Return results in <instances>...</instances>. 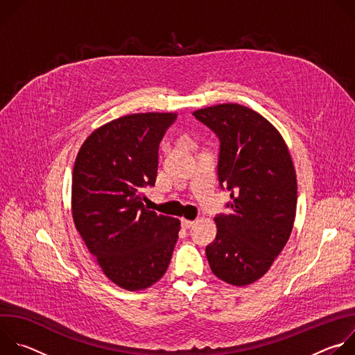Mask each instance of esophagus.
I'll return each instance as SVG.
<instances>
[{
  "instance_id": "34e87169",
  "label": "esophagus",
  "mask_w": 355,
  "mask_h": 355,
  "mask_svg": "<svg viewBox=\"0 0 355 355\" xmlns=\"http://www.w3.org/2000/svg\"><path fill=\"white\" fill-rule=\"evenodd\" d=\"M192 225H193V220H188V219H181V227H182V229H185V230H187V229H189V227H191Z\"/></svg>"
}]
</instances>
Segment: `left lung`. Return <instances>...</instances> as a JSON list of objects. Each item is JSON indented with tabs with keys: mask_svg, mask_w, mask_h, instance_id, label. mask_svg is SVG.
<instances>
[{
	"mask_svg": "<svg viewBox=\"0 0 355 355\" xmlns=\"http://www.w3.org/2000/svg\"><path fill=\"white\" fill-rule=\"evenodd\" d=\"M219 139L218 178L230 191L207 245L212 272L243 286L261 278L285 247L295 222L296 175L279 132L260 114L220 104L192 114Z\"/></svg>",
	"mask_w": 355,
	"mask_h": 355,
	"instance_id": "8db88e82",
	"label": "left lung"
}]
</instances>
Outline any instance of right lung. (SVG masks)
<instances>
[{"label":"right lung","instance_id":"right-lung-1","mask_svg":"<svg viewBox=\"0 0 355 355\" xmlns=\"http://www.w3.org/2000/svg\"><path fill=\"white\" fill-rule=\"evenodd\" d=\"M177 114H133L94 130L73 170L76 229L104 274L118 286L139 291L168 268L180 220L148 211L143 188L153 187L159 146Z\"/></svg>","mask_w":355,"mask_h":355}]
</instances>
